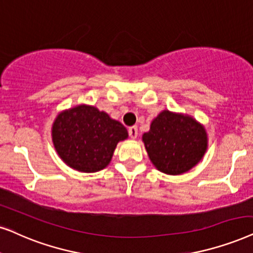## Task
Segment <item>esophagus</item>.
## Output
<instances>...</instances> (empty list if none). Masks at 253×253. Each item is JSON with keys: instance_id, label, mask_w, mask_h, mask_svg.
<instances>
[{"instance_id": "obj_1", "label": "esophagus", "mask_w": 253, "mask_h": 253, "mask_svg": "<svg viewBox=\"0 0 253 253\" xmlns=\"http://www.w3.org/2000/svg\"><path fill=\"white\" fill-rule=\"evenodd\" d=\"M127 132H129V136L131 138H136L137 134H138V129H137V126H131L127 130Z\"/></svg>"}]
</instances>
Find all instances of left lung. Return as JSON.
Here are the masks:
<instances>
[{
  "instance_id": "1",
  "label": "left lung",
  "mask_w": 253,
  "mask_h": 253,
  "mask_svg": "<svg viewBox=\"0 0 253 253\" xmlns=\"http://www.w3.org/2000/svg\"><path fill=\"white\" fill-rule=\"evenodd\" d=\"M149 157L157 169L166 174H181L195 166L207 150L205 127L193 120L163 111L143 134Z\"/></svg>"
}]
</instances>
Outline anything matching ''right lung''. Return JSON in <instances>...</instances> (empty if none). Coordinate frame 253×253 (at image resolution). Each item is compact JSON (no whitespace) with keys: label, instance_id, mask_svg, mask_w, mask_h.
Wrapping results in <instances>:
<instances>
[{"label":"right lung","instance_id":"1","mask_svg":"<svg viewBox=\"0 0 253 253\" xmlns=\"http://www.w3.org/2000/svg\"><path fill=\"white\" fill-rule=\"evenodd\" d=\"M52 138L60 158L80 172H97L110 163L120 140L127 131L95 107L78 106L55 119Z\"/></svg>","mask_w":253,"mask_h":253}]
</instances>
